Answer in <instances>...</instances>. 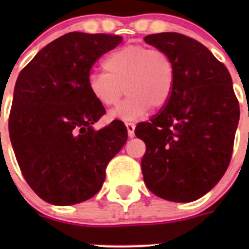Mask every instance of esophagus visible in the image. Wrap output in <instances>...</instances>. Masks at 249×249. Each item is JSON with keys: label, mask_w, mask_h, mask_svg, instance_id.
<instances>
[{"label": "esophagus", "mask_w": 249, "mask_h": 249, "mask_svg": "<svg viewBox=\"0 0 249 249\" xmlns=\"http://www.w3.org/2000/svg\"><path fill=\"white\" fill-rule=\"evenodd\" d=\"M126 127H127V133H128V137L132 138L135 137V123H131V122H126Z\"/></svg>", "instance_id": "obj_1"}]
</instances>
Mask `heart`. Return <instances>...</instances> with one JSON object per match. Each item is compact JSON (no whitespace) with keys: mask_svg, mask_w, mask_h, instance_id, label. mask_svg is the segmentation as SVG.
Masks as SVG:
<instances>
[{"mask_svg":"<svg viewBox=\"0 0 249 249\" xmlns=\"http://www.w3.org/2000/svg\"><path fill=\"white\" fill-rule=\"evenodd\" d=\"M106 73L91 72L87 87L102 107L114 106L123 93L126 100L112 109L111 117L136 122L149 108L160 109L168 103L176 80L172 57L160 48L127 45L106 57Z\"/></svg>","mask_w":249,"mask_h":249,"instance_id":"b5f03b06","label":"heart"}]
</instances>
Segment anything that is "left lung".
I'll use <instances>...</instances> for the list:
<instances>
[{
	"instance_id": "obj_1",
	"label": "left lung",
	"mask_w": 249,
	"mask_h": 249,
	"mask_svg": "<svg viewBox=\"0 0 249 249\" xmlns=\"http://www.w3.org/2000/svg\"><path fill=\"white\" fill-rule=\"evenodd\" d=\"M176 67L168 103L135 133L146 143L141 160L152 193L192 202L211 191L227 171L239 121V103L227 67L202 43L177 32L148 35Z\"/></svg>"
}]
</instances>
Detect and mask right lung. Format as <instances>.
<instances>
[{
	"instance_id": "right-lung-1",
	"label": "right lung",
	"mask_w": 249,
	"mask_h": 249,
	"mask_svg": "<svg viewBox=\"0 0 249 249\" xmlns=\"http://www.w3.org/2000/svg\"><path fill=\"white\" fill-rule=\"evenodd\" d=\"M122 39L70 32L19 72L8 118L11 143L28 186L48 203L70 206L93 197L126 143L122 121L92 128L106 109L87 87L96 61Z\"/></svg>"
}]
</instances>
